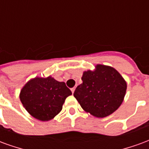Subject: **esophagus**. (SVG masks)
<instances>
[{"label": "esophagus", "mask_w": 149, "mask_h": 149, "mask_svg": "<svg viewBox=\"0 0 149 149\" xmlns=\"http://www.w3.org/2000/svg\"><path fill=\"white\" fill-rule=\"evenodd\" d=\"M75 89H76V88H71V91H72V93H74V92H75Z\"/></svg>", "instance_id": "1"}]
</instances>
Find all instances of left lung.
I'll return each mask as SVG.
<instances>
[{
    "label": "left lung",
    "mask_w": 149,
    "mask_h": 149,
    "mask_svg": "<svg viewBox=\"0 0 149 149\" xmlns=\"http://www.w3.org/2000/svg\"><path fill=\"white\" fill-rule=\"evenodd\" d=\"M73 96L86 112L98 118L111 115L124 101L127 83L116 69L98 64L84 71Z\"/></svg>",
    "instance_id": "1"
}]
</instances>
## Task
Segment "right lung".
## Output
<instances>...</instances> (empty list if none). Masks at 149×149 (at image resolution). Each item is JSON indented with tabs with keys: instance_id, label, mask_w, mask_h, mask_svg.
Returning <instances> with one entry per match:
<instances>
[{
	"instance_id": "add662e5",
	"label": "right lung",
	"mask_w": 149,
	"mask_h": 149,
	"mask_svg": "<svg viewBox=\"0 0 149 149\" xmlns=\"http://www.w3.org/2000/svg\"><path fill=\"white\" fill-rule=\"evenodd\" d=\"M72 95L65 82L48 77L30 79L21 88L19 95L24 108L34 118L49 121L62 109L65 99Z\"/></svg>"
}]
</instances>
